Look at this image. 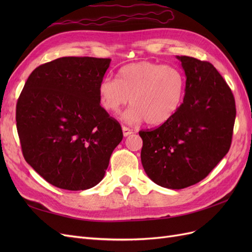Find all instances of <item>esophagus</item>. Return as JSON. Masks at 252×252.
Listing matches in <instances>:
<instances>
[{"label":"esophagus","mask_w":252,"mask_h":252,"mask_svg":"<svg viewBox=\"0 0 252 252\" xmlns=\"http://www.w3.org/2000/svg\"><path fill=\"white\" fill-rule=\"evenodd\" d=\"M122 130H123V135L124 136H128V135H130L133 131L131 130V129H129L128 127H126V126H123L122 127Z\"/></svg>","instance_id":"34e87169"}]
</instances>
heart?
<instances>
[{
  "mask_svg": "<svg viewBox=\"0 0 252 252\" xmlns=\"http://www.w3.org/2000/svg\"><path fill=\"white\" fill-rule=\"evenodd\" d=\"M185 87V74L179 67L141 61L121 67L118 80L104 78L97 91L101 106L111 113H118L130 98L132 106L123 114L126 123L145 120L161 125L181 107Z\"/></svg>",
  "mask_w": 252,
  "mask_h": 252,
  "instance_id": "1",
  "label": "heart"
}]
</instances>
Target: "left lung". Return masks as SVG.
<instances>
[{
  "label": "left lung",
  "instance_id": "left-lung-1",
  "mask_svg": "<svg viewBox=\"0 0 252 252\" xmlns=\"http://www.w3.org/2000/svg\"><path fill=\"white\" fill-rule=\"evenodd\" d=\"M185 96L177 113L143 140L142 165L156 184L182 189L205 179L230 148L235 120L232 91L211 63L181 56Z\"/></svg>",
  "mask_w": 252,
  "mask_h": 252
}]
</instances>
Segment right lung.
<instances>
[{
	"label": "right lung",
	"mask_w": 252,
	"mask_h": 252,
	"mask_svg": "<svg viewBox=\"0 0 252 252\" xmlns=\"http://www.w3.org/2000/svg\"><path fill=\"white\" fill-rule=\"evenodd\" d=\"M110 61L64 57L40 65L18 98L23 156L58 188L77 191L98 184L123 139L120 123L98 100V84Z\"/></svg>",
	"instance_id": "right-lung-1"
}]
</instances>
